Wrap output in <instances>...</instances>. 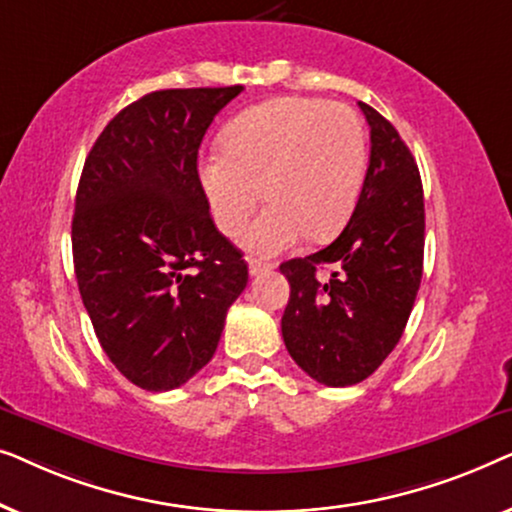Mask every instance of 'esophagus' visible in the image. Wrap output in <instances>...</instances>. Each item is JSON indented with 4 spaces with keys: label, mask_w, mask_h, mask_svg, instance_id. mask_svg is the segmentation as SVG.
<instances>
[{
    "label": "esophagus",
    "mask_w": 512,
    "mask_h": 512,
    "mask_svg": "<svg viewBox=\"0 0 512 512\" xmlns=\"http://www.w3.org/2000/svg\"><path fill=\"white\" fill-rule=\"evenodd\" d=\"M272 268H275V263L270 261H263V258H249V272L251 275H263V272H270Z\"/></svg>",
    "instance_id": "esophagus-1"
}]
</instances>
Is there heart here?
<instances>
[{
  "label": "heart",
  "mask_w": 512,
  "mask_h": 512,
  "mask_svg": "<svg viewBox=\"0 0 512 512\" xmlns=\"http://www.w3.org/2000/svg\"><path fill=\"white\" fill-rule=\"evenodd\" d=\"M221 233L237 235L263 193L270 207L244 230L251 254L275 256L307 233L328 240L345 226L366 179V132L345 104L275 97L226 125L221 151L198 167Z\"/></svg>",
  "instance_id": "b5f03b06"
}]
</instances>
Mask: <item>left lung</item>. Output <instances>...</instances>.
Listing matches in <instances>:
<instances>
[{"label": "left lung", "mask_w": 512, "mask_h": 512, "mask_svg": "<svg viewBox=\"0 0 512 512\" xmlns=\"http://www.w3.org/2000/svg\"><path fill=\"white\" fill-rule=\"evenodd\" d=\"M359 107L370 125V163L349 223L317 254L279 265L291 284L284 345L326 387H352L382 366L401 340L422 282L417 163L387 118L363 102Z\"/></svg>", "instance_id": "left-lung-1"}]
</instances>
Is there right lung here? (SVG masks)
I'll use <instances>...</instances> for the list:
<instances>
[{
    "instance_id": "obj_1",
    "label": "right lung",
    "mask_w": 512,
    "mask_h": 512,
    "mask_svg": "<svg viewBox=\"0 0 512 512\" xmlns=\"http://www.w3.org/2000/svg\"><path fill=\"white\" fill-rule=\"evenodd\" d=\"M156 90L111 118L83 165L72 221L79 293L109 361L146 391L205 368L249 279L198 177L214 116L242 93Z\"/></svg>"
}]
</instances>
